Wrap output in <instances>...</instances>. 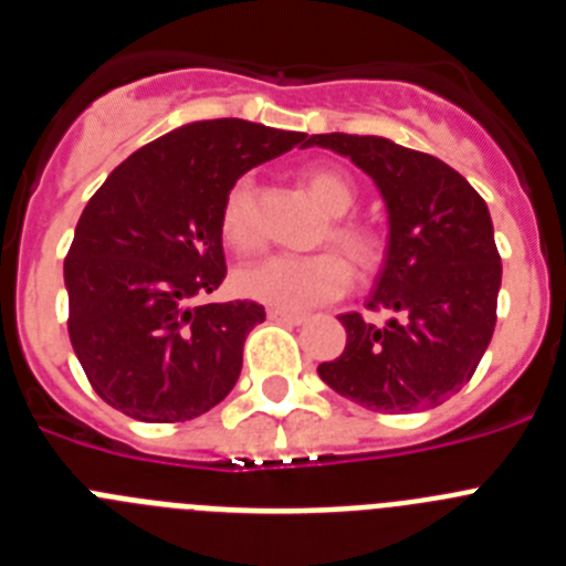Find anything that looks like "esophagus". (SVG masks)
Segmentation results:
<instances>
[{
    "instance_id": "obj_1",
    "label": "esophagus",
    "mask_w": 566,
    "mask_h": 566,
    "mask_svg": "<svg viewBox=\"0 0 566 566\" xmlns=\"http://www.w3.org/2000/svg\"><path fill=\"white\" fill-rule=\"evenodd\" d=\"M266 314L272 323H283V326H300V323H306V314L286 312V308H269Z\"/></svg>"
}]
</instances>
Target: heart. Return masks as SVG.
Here are the masks:
<instances>
[{
    "mask_svg": "<svg viewBox=\"0 0 566 566\" xmlns=\"http://www.w3.org/2000/svg\"><path fill=\"white\" fill-rule=\"evenodd\" d=\"M308 195L314 198L328 218L337 221L328 227V238L343 252L352 254L359 266H371L379 258V243L374 232L359 223L339 221L352 212L357 192L354 184L339 169L314 167L303 172ZM221 234L232 249H252L258 243V227L252 212V181L240 178L223 198L221 207ZM234 289L243 297L258 300L263 306L286 308V312H303L317 303L337 297L352 286V266L337 252L317 254H269V258L252 260L234 272Z\"/></svg>",
    "mask_w": 566,
    "mask_h": 566,
    "instance_id": "b5f03b06",
    "label": "heart"
}]
</instances>
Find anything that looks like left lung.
<instances>
[{
    "label": "left lung",
    "mask_w": 566,
    "mask_h": 566,
    "mask_svg": "<svg viewBox=\"0 0 566 566\" xmlns=\"http://www.w3.org/2000/svg\"><path fill=\"white\" fill-rule=\"evenodd\" d=\"M308 147L352 158L388 212V247L368 308L385 326L339 314L345 352L319 363L339 397L379 413L437 408L462 391L496 328L502 258L482 195L428 153L379 135H312Z\"/></svg>",
    "instance_id": "8db88e82"
}]
</instances>
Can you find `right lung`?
Returning a JSON list of instances; mask_svg holds the SVG:
<instances>
[{"instance_id":"1","label":"right lung","mask_w":566,"mask_h":566,"mask_svg":"<svg viewBox=\"0 0 566 566\" xmlns=\"http://www.w3.org/2000/svg\"><path fill=\"white\" fill-rule=\"evenodd\" d=\"M292 147H308V135L243 118L184 124L135 149L90 198L64 260L67 332L115 411L184 422L232 391L266 312L252 300H195L227 277L221 207L232 184Z\"/></svg>"}]
</instances>
